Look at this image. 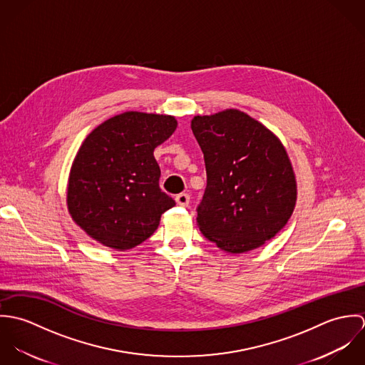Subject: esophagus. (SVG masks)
Listing matches in <instances>:
<instances>
[{"instance_id":"34e87169","label":"esophagus","mask_w":365,"mask_h":365,"mask_svg":"<svg viewBox=\"0 0 365 365\" xmlns=\"http://www.w3.org/2000/svg\"><path fill=\"white\" fill-rule=\"evenodd\" d=\"M175 202L180 205V207H188L190 205V195L188 194H178L175 197Z\"/></svg>"}]
</instances>
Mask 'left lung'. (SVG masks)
Returning a JSON list of instances; mask_svg holds the SVG:
<instances>
[{
    "label": "left lung",
    "instance_id": "obj_1",
    "mask_svg": "<svg viewBox=\"0 0 365 365\" xmlns=\"http://www.w3.org/2000/svg\"><path fill=\"white\" fill-rule=\"evenodd\" d=\"M191 129L207 168V188L197 208L200 230L232 255L260 247L287 225L297 204L285 148L239 109L197 115Z\"/></svg>",
    "mask_w": 365,
    "mask_h": 365
}]
</instances>
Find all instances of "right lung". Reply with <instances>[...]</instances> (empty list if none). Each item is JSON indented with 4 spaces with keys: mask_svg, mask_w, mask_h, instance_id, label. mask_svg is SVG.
Wrapping results in <instances>:
<instances>
[{
    "mask_svg": "<svg viewBox=\"0 0 365 365\" xmlns=\"http://www.w3.org/2000/svg\"><path fill=\"white\" fill-rule=\"evenodd\" d=\"M175 128L171 115L129 110L86 138L70 170L67 208L90 237L129 250L156 232L161 215L175 202L160 190L153 152Z\"/></svg>",
    "mask_w": 365,
    "mask_h": 365,
    "instance_id": "obj_1",
    "label": "right lung"
}]
</instances>
